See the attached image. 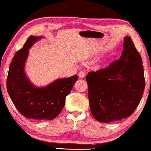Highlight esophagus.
<instances>
[{
  "label": "esophagus",
  "instance_id": "esophagus-1",
  "mask_svg": "<svg viewBox=\"0 0 151 151\" xmlns=\"http://www.w3.org/2000/svg\"><path fill=\"white\" fill-rule=\"evenodd\" d=\"M78 76H79V78H84L85 76V73L83 71H80L79 73H78Z\"/></svg>",
  "mask_w": 151,
  "mask_h": 151
}]
</instances>
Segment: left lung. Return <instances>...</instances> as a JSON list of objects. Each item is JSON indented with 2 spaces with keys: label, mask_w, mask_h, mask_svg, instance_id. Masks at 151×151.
Here are the masks:
<instances>
[{
  "label": "left lung",
  "mask_w": 151,
  "mask_h": 151,
  "mask_svg": "<svg viewBox=\"0 0 151 151\" xmlns=\"http://www.w3.org/2000/svg\"><path fill=\"white\" fill-rule=\"evenodd\" d=\"M124 41L119 60L86 76L91 112L99 122H111L131 116L144 91L142 58L130 37Z\"/></svg>",
  "instance_id": "8db88e82"
}]
</instances>
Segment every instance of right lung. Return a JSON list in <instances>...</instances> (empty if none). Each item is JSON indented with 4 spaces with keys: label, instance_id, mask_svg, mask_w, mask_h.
<instances>
[{
    "label": "right lung",
    "instance_id": "right-lung-1",
    "mask_svg": "<svg viewBox=\"0 0 151 151\" xmlns=\"http://www.w3.org/2000/svg\"><path fill=\"white\" fill-rule=\"evenodd\" d=\"M42 37L31 35L23 48L16 52L9 67L6 88L13 104L23 116L33 119L52 120L63 110L66 97L78 76L75 75L58 78L43 87H38L31 82L25 72L29 50Z\"/></svg>",
    "mask_w": 151,
    "mask_h": 151
}]
</instances>
